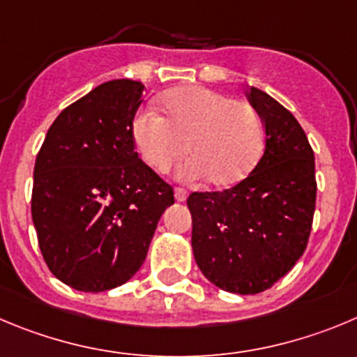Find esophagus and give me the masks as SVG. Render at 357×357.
I'll use <instances>...</instances> for the list:
<instances>
[{
	"mask_svg": "<svg viewBox=\"0 0 357 357\" xmlns=\"http://www.w3.org/2000/svg\"><path fill=\"white\" fill-rule=\"evenodd\" d=\"M174 197L178 202H185L186 197H188V194H186V190L179 188L178 186V188H174Z\"/></svg>",
	"mask_w": 357,
	"mask_h": 357,
	"instance_id": "1",
	"label": "esophagus"
}]
</instances>
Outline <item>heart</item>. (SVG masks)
Listing matches in <instances>:
<instances>
[{
	"mask_svg": "<svg viewBox=\"0 0 357 357\" xmlns=\"http://www.w3.org/2000/svg\"><path fill=\"white\" fill-rule=\"evenodd\" d=\"M165 118L148 107L137 112L132 137L149 167L165 169L188 149L176 176L183 181L209 178L213 185L243 181L264 149V125L257 109L204 86H185L162 96Z\"/></svg>",
	"mask_w": 357,
	"mask_h": 357,
	"instance_id": "obj_1",
	"label": "heart"
}]
</instances>
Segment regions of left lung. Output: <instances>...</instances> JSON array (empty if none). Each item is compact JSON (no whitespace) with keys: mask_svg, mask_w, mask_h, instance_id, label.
I'll return each mask as SVG.
<instances>
[{"mask_svg":"<svg viewBox=\"0 0 357 357\" xmlns=\"http://www.w3.org/2000/svg\"><path fill=\"white\" fill-rule=\"evenodd\" d=\"M264 123V153L224 192H194L192 248L202 275L222 291L259 294L287 275L306 250L317 181L314 149L298 119L268 93L246 91Z\"/></svg>","mask_w":357,"mask_h":357,"instance_id":"8db88e82","label":"left lung"}]
</instances>
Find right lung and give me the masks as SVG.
<instances>
[{"label":"right lung","instance_id":"right-lung-1","mask_svg":"<svg viewBox=\"0 0 357 357\" xmlns=\"http://www.w3.org/2000/svg\"><path fill=\"white\" fill-rule=\"evenodd\" d=\"M144 86L103 82L49 128L33 172L31 216L52 275L82 292L128 282L144 262L172 186L135 151Z\"/></svg>","mask_w":357,"mask_h":357}]
</instances>
